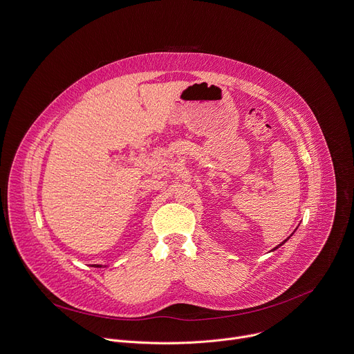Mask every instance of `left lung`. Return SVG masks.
I'll list each match as a JSON object with an SVG mask.
<instances>
[{
  "label": "left lung",
  "mask_w": 354,
  "mask_h": 354,
  "mask_svg": "<svg viewBox=\"0 0 354 354\" xmlns=\"http://www.w3.org/2000/svg\"><path fill=\"white\" fill-rule=\"evenodd\" d=\"M288 239H290V238H287V239H286V241H284V242H283V243H280V245H279V246H277V248H276V249H279V248H280V246H281V245H284V243H286V242H287V241H288Z\"/></svg>",
  "instance_id": "1"
}]
</instances>
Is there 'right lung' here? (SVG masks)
Masks as SVG:
<instances>
[{
	"label": "right lung",
	"instance_id": "add662e5",
	"mask_svg": "<svg viewBox=\"0 0 354 354\" xmlns=\"http://www.w3.org/2000/svg\"><path fill=\"white\" fill-rule=\"evenodd\" d=\"M94 266H95V267H101V266H98V264H94Z\"/></svg>",
	"mask_w": 354,
	"mask_h": 354
}]
</instances>
